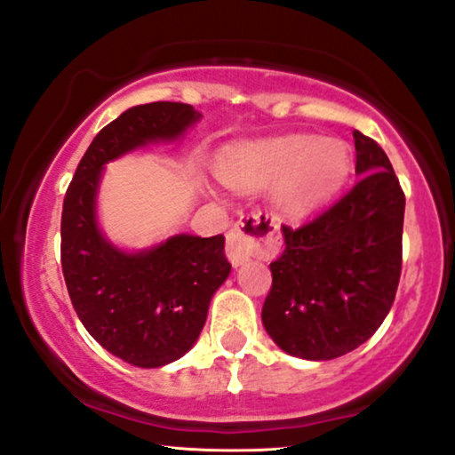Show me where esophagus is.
<instances>
[{
	"label": "esophagus",
	"mask_w": 455,
	"mask_h": 455,
	"mask_svg": "<svg viewBox=\"0 0 455 455\" xmlns=\"http://www.w3.org/2000/svg\"><path fill=\"white\" fill-rule=\"evenodd\" d=\"M281 250L278 227L268 214L251 212L227 235V256L237 268L253 256L270 258Z\"/></svg>",
	"instance_id": "1"
}]
</instances>
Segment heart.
<instances>
[{
  "mask_svg": "<svg viewBox=\"0 0 455 455\" xmlns=\"http://www.w3.org/2000/svg\"><path fill=\"white\" fill-rule=\"evenodd\" d=\"M349 168V149L339 139L283 135L228 148L218 162V177L245 191L276 185V208L289 218H301L341 189Z\"/></svg>",
  "mask_w": 455,
  "mask_h": 455,
  "instance_id": "heart-1",
  "label": "heart"
}]
</instances>
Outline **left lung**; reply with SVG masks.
Here are the masks:
<instances>
[{
  "instance_id": "1",
  "label": "left lung",
  "mask_w": 455,
  "mask_h": 455,
  "mask_svg": "<svg viewBox=\"0 0 455 455\" xmlns=\"http://www.w3.org/2000/svg\"><path fill=\"white\" fill-rule=\"evenodd\" d=\"M360 180L312 222L283 227L284 251L270 264L262 324L284 354L341 358L389 314L402 275L405 197L389 157L354 131Z\"/></svg>"
}]
</instances>
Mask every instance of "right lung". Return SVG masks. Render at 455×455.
I'll return each instance as SVG.
<instances>
[{"instance_id":"right-lung-1","label":"right lung","mask_w":455,"mask_h":455,"mask_svg":"<svg viewBox=\"0 0 455 455\" xmlns=\"http://www.w3.org/2000/svg\"><path fill=\"white\" fill-rule=\"evenodd\" d=\"M199 120L179 101L129 108L97 132L64 197L62 270L72 306L101 347L139 368L171 364L196 345L231 264L222 235L180 233L139 251L112 243L97 218L100 185L106 164L149 143L179 141Z\"/></svg>"}]
</instances>
